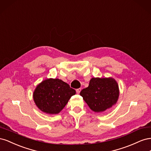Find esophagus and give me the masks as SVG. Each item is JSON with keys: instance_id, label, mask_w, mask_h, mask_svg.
Segmentation results:
<instances>
[{"instance_id": "1", "label": "esophagus", "mask_w": 151, "mask_h": 151, "mask_svg": "<svg viewBox=\"0 0 151 151\" xmlns=\"http://www.w3.org/2000/svg\"><path fill=\"white\" fill-rule=\"evenodd\" d=\"M81 88L77 89H76V93H77V94H79L80 92H81Z\"/></svg>"}]
</instances>
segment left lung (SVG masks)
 Wrapping results in <instances>:
<instances>
[{"label": "left lung", "mask_w": 151, "mask_h": 151, "mask_svg": "<svg viewBox=\"0 0 151 151\" xmlns=\"http://www.w3.org/2000/svg\"><path fill=\"white\" fill-rule=\"evenodd\" d=\"M91 109L94 112H102L115 104L119 97V88L116 81L109 78H92L88 88L81 91Z\"/></svg>", "instance_id": "8db88e82"}]
</instances>
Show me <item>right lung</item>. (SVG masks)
I'll use <instances>...</instances> for the list:
<instances>
[{
	"mask_svg": "<svg viewBox=\"0 0 151 151\" xmlns=\"http://www.w3.org/2000/svg\"><path fill=\"white\" fill-rule=\"evenodd\" d=\"M75 89L58 79H47L39 84L33 93V99L37 107L44 113L58 114L65 106Z\"/></svg>",
	"mask_w": 151,
	"mask_h": 151,
	"instance_id": "add662e5",
	"label": "right lung"
}]
</instances>
